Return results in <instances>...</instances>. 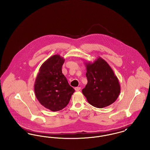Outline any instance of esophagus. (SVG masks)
<instances>
[{
	"mask_svg": "<svg viewBox=\"0 0 150 150\" xmlns=\"http://www.w3.org/2000/svg\"><path fill=\"white\" fill-rule=\"evenodd\" d=\"M80 89H81V88H80V87H78L75 88V89L76 91H79V90H80Z\"/></svg>",
	"mask_w": 150,
	"mask_h": 150,
	"instance_id": "obj_1",
	"label": "esophagus"
}]
</instances>
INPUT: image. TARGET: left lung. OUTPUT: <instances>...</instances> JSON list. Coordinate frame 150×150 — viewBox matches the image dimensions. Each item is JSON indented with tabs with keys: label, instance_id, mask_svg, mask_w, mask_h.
Here are the masks:
<instances>
[{
	"label": "left lung",
	"instance_id": "left-lung-1",
	"mask_svg": "<svg viewBox=\"0 0 150 150\" xmlns=\"http://www.w3.org/2000/svg\"><path fill=\"white\" fill-rule=\"evenodd\" d=\"M87 84L82 93L88 103L103 108L113 104L119 96L121 87L117 77L104 59L98 57L93 62L86 63Z\"/></svg>",
	"mask_w": 150,
	"mask_h": 150
}]
</instances>
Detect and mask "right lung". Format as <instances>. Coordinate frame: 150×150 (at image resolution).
<instances>
[{"instance_id": "obj_1", "label": "right lung", "mask_w": 150, "mask_h": 150, "mask_svg": "<svg viewBox=\"0 0 150 150\" xmlns=\"http://www.w3.org/2000/svg\"><path fill=\"white\" fill-rule=\"evenodd\" d=\"M64 59L54 55L41 65L35 78V96L45 108L57 112L69 104L75 89L69 85L62 71Z\"/></svg>"}]
</instances>
